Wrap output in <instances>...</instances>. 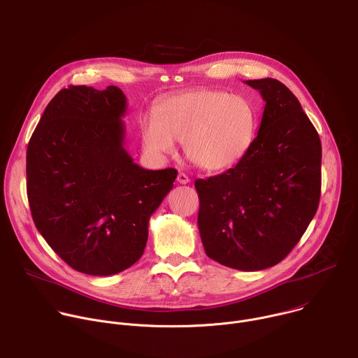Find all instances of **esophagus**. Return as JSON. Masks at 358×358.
Listing matches in <instances>:
<instances>
[{"mask_svg": "<svg viewBox=\"0 0 358 358\" xmlns=\"http://www.w3.org/2000/svg\"><path fill=\"white\" fill-rule=\"evenodd\" d=\"M178 183H180V185H186V183H189V176H187V175H185L183 172H180V173L178 175Z\"/></svg>", "mask_w": 358, "mask_h": 358, "instance_id": "esophagus-1", "label": "esophagus"}]
</instances>
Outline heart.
<instances>
[{
  "label": "heart",
  "mask_w": 358,
  "mask_h": 358,
  "mask_svg": "<svg viewBox=\"0 0 358 358\" xmlns=\"http://www.w3.org/2000/svg\"><path fill=\"white\" fill-rule=\"evenodd\" d=\"M257 132L252 103L222 90L199 89L162 101L141 120V139L152 155H171L183 142L186 158L204 171H223L251 148Z\"/></svg>",
  "instance_id": "heart-1"
}]
</instances>
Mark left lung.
Instances as JSON below:
<instances>
[{"label": "left lung", "instance_id": "left-lung-1", "mask_svg": "<svg viewBox=\"0 0 358 358\" xmlns=\"http://www.w3.org/2000/svg\"><path fill=\"white\" fill-rule=\"evenodd\" d=\"M265 101L248 152L227 172L197 179V226L207 257L240 271L276 265L299 243L320 199V138L294 93L245 80Z\"/></svg>", "mask_w": 358, "mask_h": 358}]
</instances>
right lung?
<instances>
[{"instance_id":"add662e5","label":"right lung","mask_w":358,"mask_h":358,"mask_svg":"<svg viewBox=\"0 0 358 358\" xmlns=\"http://www.w3.org/2000/svg\"><path fill=\"white\" fill-rule=\"evenodd\" d=\"M121 89L69 86L45 108L27 151L34 223L73 269L118 273L144 254L154 211L176 169L150 171L124 148Z\"/></svg>"}]
</instances>
